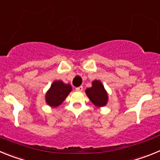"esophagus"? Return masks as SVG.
<instances>
[{"label": "esophagus", "mask_w": 160, "mask_h": 160, "mask_svg": "<svg viewBox=\"0 0 160 160\" xmlns=\"http://www.w3.org/2000/svg\"><path fill=\"white\" fill-rule=\"evenodd\" d=\"M75 90H77V91H79V92H82V90H83V87H82V86H81V87H76V88H75Z\"/></svg>", "instance_id": "esophagus-1"}]
</instances>
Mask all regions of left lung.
Segmentation results:
<instances>
[{
	"label": "left lung",
	"instance_id": "left-lung-1",
	"mask_svg": "<svg viewBox=\"0 0 160 160\" xmlns=\"http://www.w3.org/2000/svg\"><path fill=\"white\" fill-rule=\"evenodd\" d=\"M90 100L98 107H104L108 101V94L102 82L98 80L92 82V87L86 90Z\"/></svg>",
	"mask_w": 160,
	"mask_h": 160
}]
</instances>
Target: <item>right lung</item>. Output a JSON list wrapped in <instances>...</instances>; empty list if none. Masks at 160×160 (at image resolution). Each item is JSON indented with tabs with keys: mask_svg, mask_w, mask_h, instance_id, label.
<instances>
[{
	"mask_svg": "<svg viewBox=\"0 0 160 160\" xmlns=\"http://www.w3.org/2000/svg\"><path fill=\"white\" fill-rule=\"evenodd\" d=\"M72 90L70 84H65L62 81H54L46 94V102L52 107H57L63 102Z\"/></svg>",
	"mask_w": 160,
	"mask_h": 160,
	"instance_id": "add662e5",
	"label": "right lung"
}]
</instances>
